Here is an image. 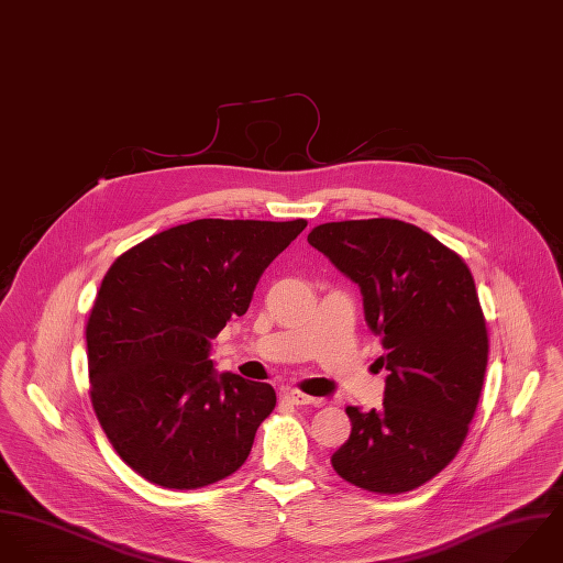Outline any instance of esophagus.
Returning <instances> with one entry per match:
<instances>
[{"label": "esophagus", "mask_w": 563, "mask_h": 563, "mask_svg": "<svg viewBox=\"0 0 563 563\" xmlns=\"http://www.w3.org/2000/svg\"><path fill=\"white\" fill-rule=\"evenodd\" d=\"M283 398L285 400H289L291 405H318L320 400H316V398H311V396H307V394H302V391H298V389H283Z\"/></svg>", "instance_id": "obj_1"}]
</instances>
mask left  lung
<instances>
[{
	"instance_id": "1",
	"label": "left lung",
	"mask_w": 563,
	"mask_h": 563,
	"mask_svg": "<svg viewBox=\"0 0 563 563\" xmlns=\"http://www.w3.org/2000/svg\"><path fill=\"white\" fill-rule=\"evenodd\" d=\"M309 243L361 287L387 369L380 411L347 407L339 476L374 494H405L440 474L474 418L489 338L465 261L418 225L389 218L316 225Z\"/></svg>"
}]
</instances>
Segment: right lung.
<instances>
[{"mask_svg": "<svg viewBox=\"0 0 563 563\" xmlns=\"http://www.w3.org/2000/svg\"><path fill=\"white\" fill-rule=\"evenodd\" d=\"M307 220H196L114 258L87 322L93 411L114 452L165 489L234 474L276 407L267 383L213 372L211 339L243 316Z\"/></svg>", "mask_w": 563, "mask_h": 563, "instance_id": "right-lung-1", "label": "right lung"}]
</instances>
